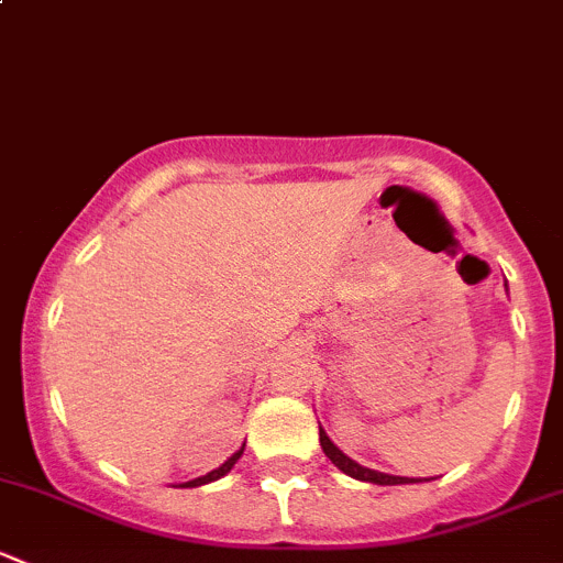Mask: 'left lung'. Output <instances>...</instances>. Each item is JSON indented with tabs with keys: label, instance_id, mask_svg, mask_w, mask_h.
I'll return each instance as SVG.
<instances>
[{
	"label": "left lung",
	"instance_id": "8db88e82",
	"mask_svg": "<svg viewBox=\"0 0 563 563\" xmlns=\"http://www.w3.org/2000/svg\"><path fill=\"white\" fill-rule=\"evenodd\" d=\"M318 439H321V450L323 455L332 460L334 465H338L343 474L354 476V479H362V482H373V485H408V482H419V479H408V476H391V474H382V471H373V468H365V465H360L356 460L345 457L343 452L338 450V446L329 441V435L323 433V428H318Z\"/></svg>",
	"mask_w": 563,
	"mask_h": 563
}]
</instances>
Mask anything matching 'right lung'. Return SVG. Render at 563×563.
<instances>
[{
	"instance_id": "add662e5",
	"label": "right lung",
	"mask_w": 563,
	"mask_h": 563,
	"mask_svg": "<svg viewBox=\"0 0 563 563\" xmlns=\"http://www.w3.org/2000/svg\"><path fill=\"white\" fill-rule=\"evenodd\" d=\"M242 452H245V446H242L240 452H234V455H231L229 460H225V463L220 465V468L209 471L207 476H198V479H192V482H185V485H181V487H198V485H207V482H214V479H220V476H225V474H229L231 468H234V463H236V460L242 457Z\"/></svg>"
}]
</instances>
